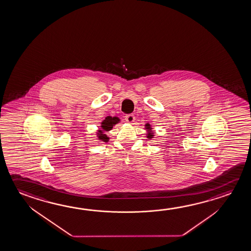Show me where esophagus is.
I'll use <instances>...</instances> for the list:
<instances>
[{
	"instance_id": "esophagus-1",
	"label": "esophagus",
	"mask_w": 251,
	"mask_h": 251,
	"mask_svg": "<svg viewBox=\"0 0 251 251\" xmlns=\"http://www.w3.org/2000/svg\"><path fill=\"white\" fill-rule=\"evenodd\" d=\"M125 120L126 122H127L128 124H133L134 121H135V116L134 115H127L125 116Z\"/></svg>"
}]
</instances>
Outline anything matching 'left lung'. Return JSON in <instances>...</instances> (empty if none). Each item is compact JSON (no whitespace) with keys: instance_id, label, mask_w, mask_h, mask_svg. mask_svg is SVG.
<instances>
[{"instance_id":"obj_1","label":"left lung","mask_w":251,"mask_h":251,"mask_svg":"<svg viewBox=\"0 0 251 251\" xmlns=\"http://www.w3.org/2000/svg\"><path fill=\"white\" fill-rule=\"evenodd\" d=\"M146 130H147V134H146V136H147V138L149 140L152 139V138H154L153 136H155L154 135V132L152 131V127L151 126V124H145V127H144Z\"/></svg>"}]
</instances>
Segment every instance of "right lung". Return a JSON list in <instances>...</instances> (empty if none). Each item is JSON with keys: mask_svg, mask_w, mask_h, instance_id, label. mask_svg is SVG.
<instances>
[{"mask_svg": "<svg viewBox=\"0 0 251 251\" xmlns=\"http://www.w3.org/2000/svg\"><path fill=\"white\" fill-rule=\"evenodd\" d=\"M120 122V119L116 116H107L105 120H103L100 126V129L98 131L96 132V135L98 137V140L100 142H105L107 143L109 140V137L105 134V132L109 131L111 130L113 127L115 126V124H118Z\"/></svg>", "mask_w": 251, "mask_h": 251, "instance_id": "1", "label": "right lung"}]
</instances>
